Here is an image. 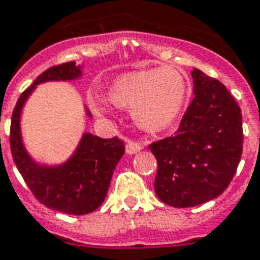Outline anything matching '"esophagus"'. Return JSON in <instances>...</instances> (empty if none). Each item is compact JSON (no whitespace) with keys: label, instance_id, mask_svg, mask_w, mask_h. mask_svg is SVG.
<instances>
[{"label":"esophagus","instance_id":"1","mask_svg":"<svg viewBox=\"0 0 260 260\" xmlns=\"http://www.w3.org/2000/svg\"><path fill=\"white\" fill-rule=\"evenodd\" d=\"M142 148H143V146H142L140 143H136V142H128V143H126L125 151L126 154L132 155V154H136V152L140 151Z\"/></svg>","mask_w":260,"mask_h":260}]
</instances>
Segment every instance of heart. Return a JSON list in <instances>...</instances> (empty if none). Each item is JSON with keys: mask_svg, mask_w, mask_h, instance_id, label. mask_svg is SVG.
I'll return each instance as SVG.
<instances>
[{"mask_svg": "<svg viewBox=\"0 0 260 260\" xmlns=\"http://www.w3.org/2000/svg\"><path fill=\"white\" fill-rule=\"evenodd\" d=\"M188 94L187 79L173 68L138 71L117 77L110 87V98L90 94V106L99 116L112 112V106L132 110L139 128L158 132L176 121Z\"/></svg>", "mask_w": 260, "mask_h": 260, "instance_id": "heart-1", "label": "heart"}]
</instances>
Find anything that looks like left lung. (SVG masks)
<instances>
[{
  "mask_svg": "<svg viewBox=\"0 0 260 260\" xmlns=\"http://www.w3.org/2000/svg\"><path fill=\"white\" fill-rule=\"evenodd\" d=\"M193 99L174 136L148 147L158 162L154 189L172 207L213 201L228 188L243 152L241 109L222 83L193 68Z\"/></svg>",
  "mask_w": 260,
  "mask_h": 260,
  "instance_id": "obj_1",
  "label": "left lung"
}]
</instances>
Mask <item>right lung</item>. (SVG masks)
Returning a JSON list of instances; mask_svg holds the SVG:
<instances>
[{
	"mask_svg": "<svg viewBox=\"0 0 260 260\" xmlns=\"http://www.w3.org/2000/svg\"><path fill=\"white\" fill-rule=\"evenodd\" d=\"M82 76L83 67L75 61L45 71L20 95L11 122L12 156L34 196L49 209L72 215L92 213L104 203L113 172L125 151L124 142L84 132L67 161L49 165L38 162L27 151L20 121L25 102L37 86L47 82H75ZM84 112L92 118L86 106Z\"/></svg>",
	"mask_w": 260,
	"mask_h": 260,
	"instance_id": "obj_1",
	"label": "right lung"
}]
</instances>
